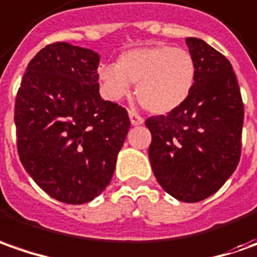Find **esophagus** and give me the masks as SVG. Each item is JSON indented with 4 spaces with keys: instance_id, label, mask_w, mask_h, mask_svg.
<instances>
[{
    "instance_id": "obj_1",
    "label": "esophagus",
    "mask_w": 257,
    "mask_h": 257,
    "mask_svg": "<svg viewBox=\"0 0 257 257\" xmlns=\"http://www.w3.org/2000/svg\"><path fill=\"white\" fill-rule=\"evenodd\" d=\"M129 119H131V123L134 126H138V125H142L144 123V118L134 111H129Z\"/></svg>"
}]
</instances>
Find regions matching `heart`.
Masks as SVG:
<instances>
[{
    "instance_id": "1",
    "label": "heart",
    "mask_w": 257,
    "mask_h": 257,
    "mask_svg": "<svg viewBox=\"0 0 257 257\" xmlns=\"http://www.w3.org/2000/svg\"><path fill=\"white\" fill-rule=\"evenodd\" d=\"M99 79L111 99L126 96L129 84H137L141 105L162 115L188 99L196 81V64L188 49L158 44L122 52L115 65L99 68Z\"/></svg>"
}]
</instances>
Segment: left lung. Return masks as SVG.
I'll return each mask as SVG.
<instances>
[{"mask_svg":"<svg viewBox=\"0 0 257 257\" xmlns=\"http://www.w3.org/2000/svg\"><path fill=\"white\" fill-rule=\"evenodd\" d=\"M186 45L196 64L192 92L179 108L145 125L156 181L175 199L193 203L213 195L234 172L244 109L227 58L199 38H186Z\"/></svg>","mask_w":257,"mask_h":257,"instance_id":"left-lung-1","label":"left lung"}]
</instances>
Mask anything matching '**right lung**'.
I'll use <instances>...</instances> for the list:
<instances>
[{"instance_id":"1","label":"right lung","mask_w":257,"mask_h":257,"mask_svg":"<svg viewBox=\"0 0 257 257\" xmlns=\"http://www.w3.org/2000/svg\"><path fill=\"white\" fill-rule=\"evenodd\" d=\"M99 55L55 42L32 58L17 93L14 120L25 171L51 198L81 205L109 185L128 135V112L103 101Z\"/></svg>"}]
</instances>
